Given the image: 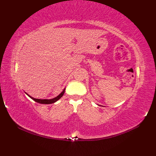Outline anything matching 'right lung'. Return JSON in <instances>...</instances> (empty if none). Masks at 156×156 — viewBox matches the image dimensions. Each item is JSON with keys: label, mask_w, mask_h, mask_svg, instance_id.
I'll list each match as a JSON object with an SVG mask.
<instances>
[{"label": "right lung", "mask_w": 156, "mask_h": 156, "mask_svg": "<svg viewBox=\"0 0 156 156\" xmlns=\"http://www.w3.org/2000/svg\"><path fill=\"white\" fill-rule=\"evenodd\" d=\"M65 90L66 88L64 89V90H63L60 94H59L58 97H56L52 99H38V98H33L32 97H31V96H29L28 94L26 93V94H27L29 97H30L31 99H33L34 101L38 102V103H40V104H45V105H48V104H52V103H54V102H55L56 101H58L59 98H61L63 95H64V92H65Z\"/></svg>", "instance_id": "obj_1"}]
</instances>
